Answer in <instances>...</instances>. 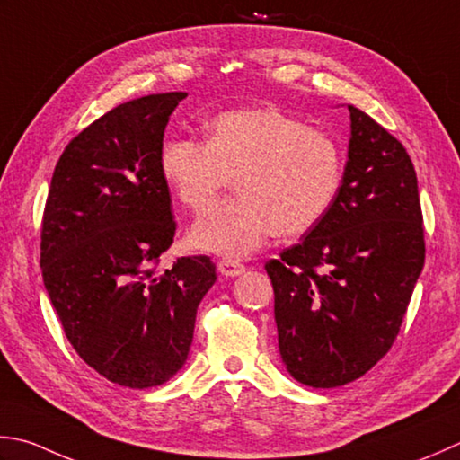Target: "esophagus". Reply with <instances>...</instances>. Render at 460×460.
<instances>
[{"label":"esophagus","instance_id":"1","mask_svg":"<svg viewBox=\"0 0 460 460\" xmlns=\"http://www.w3.org/2000/svg\"><path fill=\"white\" fill-rule=\"evenodd\" d=\"M217 269H219V273L223 277H237V275H241L243 271H245V265H241L239 261L225 259V261H219Z\"/></svg>","mask_w":460,"mask_h":460}]
</instances>
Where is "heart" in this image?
Returning <instances> with one entry per match:
<instances>
[{
  "instance_id": "obj_1",
  "label": "heart",
  "mask_w": 460,
  "mask_h": 460,
  "mask_svg": "<svg viewBox=\"0 0 460 460\" xmlns=\"http://www.w3.org/2000/svg\"><path fill=\"white\" fill-rule=\"evenodd\" d=\"M159 173L189 209H203L237 177L235 199L195 219L191 241L209 253L243 259L275 233L311 231L335 203L343 155L327 133L269 107L225 111L207 123V143L167 137Z\"/></svg>"
}]
</instances>
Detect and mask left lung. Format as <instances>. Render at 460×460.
Segmentation results:
<instances>
[{"label": "left lung", "instance_id": "1", "mask_svg": "<svg viewBox=\"0 0 460 460\" xmlns=\"http://www.w3.org/2000/svg\"><path fill=\"white\" fill-rule=\"evenodd\" d=\"M349 153L335 203L265 265L279 353L295 381L332 389L363 376L397 339L425 265L417 173L402 143L347 105Z\"/></svg>", "mask_w": 460, "mask_h": 460}]
</instances>
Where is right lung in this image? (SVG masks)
Masks as SVG:
<instances>
[{"label": "right lung", "instance_id": "add662e5", "mask_svg": "<svg viewBox=\"0 0 460 460\" xmlns=\"http://www.w3.org/2000/svg\"><path fill=\"white\" fill-rule=\"evenodd\" d=\"M185 97L131 99L81 131L61 153L43 211V285L66 337L129 389L164 385L185 365L197 307L217 279L205 255L155 271L175 235L159 149Z\"/></svg>", "mask_w": 460, "mask_h": 460}]
</instances>
